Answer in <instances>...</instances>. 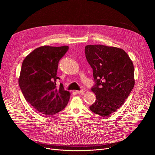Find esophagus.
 Instances as JSON below:
<instances>
[{"label":"esophagus","mask_w":155,"mask_h":155,"mask_svg":"<svg viewBox=\"0 0 155 155\" xmlns=\"http://www.w3.org/2000/svg\"><path fill=\"white\" fill-rule=\"evenodd\" d=\"M85 91H86V90H85V89H82V90H80V91H76V93H77V94H84Z\"/></svg>","instance_id":"obj_1"}]
</instances>
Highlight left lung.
<instances>
[{
	"mask_svg": "<svg viewBox=\"0 0 155 155\" xmlns=\"http://www.w3.org/2000/svg\"><path fill=\"white\" fill-rule=\"evenodd\" d=\"M86 58L93 69L96 100L90 107L101 117L115 112L124 103L135 84L134 65L121 48L102 45H86Z\"/></svg>",
	"mask_w": 155,
	"mask_h": 155,
	"instance_id": "left-lung-1",
	"label": "left lung"
}]
</instances>
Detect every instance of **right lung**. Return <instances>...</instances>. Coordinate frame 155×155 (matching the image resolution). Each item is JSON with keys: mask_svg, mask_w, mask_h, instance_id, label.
I'll return each mask as SVG.
<instances>
[{"mask_svg": "<svg viewBox=\"0 0 155 155\" xmlns=\"http://www.w3.org/2000/svg\"><path fill=\"white\" fill-rule=\"evenodd\" d=\"M68 46H42L35 49L24 59L18 79L20 89L26 100L38 112L53 115L68 105L71 93L62 84L56 86L59 60Z\"/></svg>", "mask_w": 155, "mask_h": 155, "instance_id": "obj_1", "label": "right lung"}]
</instances>
